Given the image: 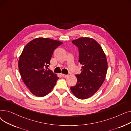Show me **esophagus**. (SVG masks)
Segmentation results:
<instances>
[{"mask_svg": "<svg viewBox=\"0 0 131 131\" xmlns=\"http://www.w3.org/2000/svg\"><path fill=\"white\" fill-rule=\"evenodd\" d=\"M61 75H62V77H63V78H67L68 77V75H66V74H61Z\"/></svg>", "mask_w": 131, "mask_h": 131, "instance_id": "34e87169", "label": "esophagus"}]
</instances>
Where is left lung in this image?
I'll list each match as a JSON object with an SVG mask.
<instances>
[{"mask_svg": "<svg viewBox=\"0 0 131 131\" xmlns=\"http://www.w3.org/2000/svg\"><path fill=\"white\" fill-rule=\"evenodd\" d=\"M79 49V61L82 65L77 83L71 90L75 97L85 99L92 96L105 81L108 63L100 45L90 38H80L72 41Z\"/></svg>", "mask_w": 131, "mask_h": 131, "instance_id": "8db88e82", "label": "left lung"}]
</instances>
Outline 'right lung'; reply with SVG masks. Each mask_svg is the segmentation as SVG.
<instances>
[{"label":"right lung","instance_id":"obj_1","mask_svg":"<svg viewBox=\"0 0 131 131\" xmlns=\"http://www.w3.org/2000/svg\"><path fill=\"white\" fill-rule=\"evenodd\" d=\"M63 44L49 38L34 39L24 48L18 60L22 79L30 92L41 97L49 93L59 78L47 67L54 50Z\"/></svg>","mask_w":131,"mask_h":131}]
</instances>
